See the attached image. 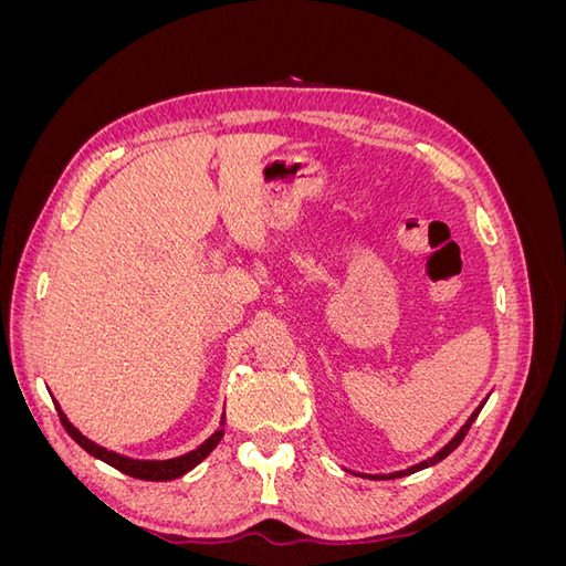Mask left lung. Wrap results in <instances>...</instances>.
<instances>
[{
    "label": "left lung",
    "instance_id": "left-lung-1",
    "mask_svg": "<svg viewBox=\"0 0 566 566\" xmlns=\"http://www.w3.org/2000/svg\"><path fill=\"white\" fill-rule=\"evenodd\" d=\"M484 403L486 401H482V406H479L476 410H474V413L468 418V422L465 424H462L460 427V432L447 443V447H443L439 453H434L430 460H422V462H418V465H413V468H408V470H401V472H391V474H364V476H368V479H397V476H406V474H413V472H418V470H424V468H430V465H437V462L439 460H443V458H447L449 453H453L458 447H460V441L462 439H465V434L470 432V427H472V422L476 420V416H479V410H482L484 408Z\"/></svg>",
    "mask_w": 566,
    "mask_h": 566
}]
</instances>
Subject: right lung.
<instances>
[{
  "label": "right lung",
  "instance_id": "add662e5",
  "mask_svg": "<svg viewBox=\"0 0 566 566\" xmlns=\"http://www.w3.org/2000/svg\"><path fill=\"white\" fill-rule=\"evenodd\" d=\"M56 410H59V418H61V424L65 427V432L71 434L84 451H87L94 458H98V460L108 462L111 468L125 472V474H129L134 479H146V482H169V479L184 476L188 470H193L198 462H202L205 458H208L214 451L217 443L221 441V437H224V418H221L219 430L210 439H205L196 451H188V453H184L179 458H169V460H134V458L119 455L115 451H108L104 447H98V443H94L92 439L80 434L77 427H73V422L65 418V413H63L59 403H56Z\"/></svg>",
  "mask_w": 566,
  "mask_h": 566
}]
</instances>
